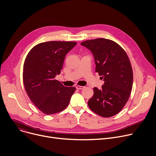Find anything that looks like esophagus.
Instances as JSON below:
<instances>
[{
  "instance_id": "1",
  "label": "esophagus",
  "mask_w": 156,
  "mask_h": 156,
  "mask_svg": "<svg viewBox=\"0 0 156 156\" xmlns=\"http://www.w3.org/2000/svg\"><path fill=\"white\" fill-rule=\"evenodd\" d=\"M76 89H78V90H82V89H83V88H85V87L80 86V85H77V86L76 87Z\"/></svg>"
}]
</instances>
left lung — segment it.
I'll return each mask as SVG.
<instances>
[{
    "mask_svg": "<svg viewBox=\"0 0 156 156\" xmlns=\"http://www.w3.org/2000/svg\"><path fill=\"white\" fill-rule=\"evenodd\" d=\"M95 58V71L105 81L101 90L93 88L89 108L103 117L119 113L127 103L132 89L133 71L126 52L115 41L98 38L81 43Z\"/></svg>",
    "mask_w": 156,
    "mask_h": 156,
    "instance_id": "obj_1",
    "label": "left lung"
}]
</instances>
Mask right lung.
I'll use <instances>...</instances> for the list:
<instances>
[{
  "label": "right lung",
  "mask_w": 156,
  "mask_h": 156,
  "mask_svg": "<svg viewBox=\"0 0 156 156\" xmlns=\"http://www.w3.org/2000/svg\"><path fill=\"white\" fill-rule=\"evenodd\" d=\"M72 41H49L30 50L23 66V83L36 107L46 115L60 112L68 105L76 90L66 87L55 77L59 75L66 55L76 44Z\"/></svg>",
  "instance_id": "add662e5"
}]
</instances>
